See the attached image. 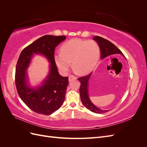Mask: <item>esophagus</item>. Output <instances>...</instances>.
Here are the masks:
<instances>
[{"label":"esophagus","mask_w":147,"mask_h":147,"mask_svg":"<svg viewBox=\"0 0 147 147\" xmlns=\"http://www.w3.org/2000/svg\"><path fill=\"white\" fill-rule=\"evenodd\" d=\"M76 79H77V77L74 76V75H70V76L69 77V81H72V80H76Z\"/></svg>","instance_id":"34e87169"}]
</instances>
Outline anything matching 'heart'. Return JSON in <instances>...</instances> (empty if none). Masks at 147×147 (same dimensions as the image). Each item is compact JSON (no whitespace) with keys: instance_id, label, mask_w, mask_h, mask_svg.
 Wrapping results in <instances>:
<instances>
[{"instance_id":"1","label":"heart","mask_w":147,"mask_h":147,"mask_svg":"<svg viewBox=\"0 0 147 147\" xmlns=\"http://www.w3.org/2000/svg\"><path fill=\"white\" fill-rule=\"evenodd\" d=\"M61 53H56L54 60L56 65L67 72L72 62L73 67L80 74L90 73L95 68L100 56V48L95 41L80 38L71 39L60 48Z\"/></svg>"}]
</instances>
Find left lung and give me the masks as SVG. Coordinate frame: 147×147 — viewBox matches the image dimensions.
<instances>
[{
  "instance_id": "left-lung-1",
  "label": "left lung",
  "mask_w": 147,
  "mask_h": 147,
  "mask_svg": "<svg viewBox=\"0 0 147 147\" xmlns=\"http://www.w3.org/2000/svg\"><path fill=\"white\" fill-rule=\"evenodd\" d=\"M93 39L96 40L100 48V57L101 59H104L107 56L115 54H121L124 56L122 52L115 46L112 42L107 40L104 38L99 36H94ZM91 74L86 75V76L78 78V80L80 82V99L82 104L84 105L86 108L90 110L91 112L96 113H103L109 112V110H101L97 108L93 104L90 99L88 94V80L90 78Z\"/></svg>"
}]
</instances>
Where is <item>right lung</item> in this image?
Here are the masks:
<instances>
[{"mask_svg": "<svg viewBox=\"0 0 147 147\" xmlns=\"http://www.w3.org/2000/svg\"><path fill=\"white\" fill-rule=\"evenodd\" d=\"M65 36L46 35L38 38L21 51L15 70V84L21 100L28 107L39 114L49 115L58 110L65 100L68 77L57 72L54 60L55 48ZM45 55L51 63L50 72L42 86L33 88L27 84L26 70L34 54Z\"/></svg>", "mask_w": 147, "mask_h": 147, "instance_id": "1", "label": "right lung"}]
</instances>
